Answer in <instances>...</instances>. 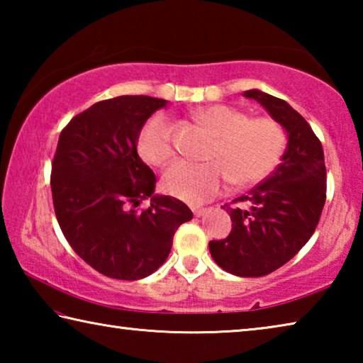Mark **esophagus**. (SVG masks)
<instances>
[{"mask_svg":"<svg viewBox=\"0 0 363 363\" xmlns=\"http://www.w3.org/2000/svg\"><path fill=\"white\" fill-rule=\"evenodd\" d=\"M192 213L195 214L196 218L203 216V214L206 213V208H200V206H192Z\"/></svg>","mask_w":363,"mask_h":363,"instance_id":"1","label":"esophagus"}]
</instances>
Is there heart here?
Listing matches in <instances>:
<instances>
[{
  "label": "heart",
  "mask_w": 363,
  "mask_h": 363,
  "mask_svg": "<svg viewBox=\"0 0 363 363\" xmlns=\"http://www.w3.org/2000/svg\"><path fill=\"white\" fill-rule=\"evenodd\" d=\"M196 123L214 136L206 153L210 162H177L163 176V189L189 203L214 199L232 179L237 186L262 181L279 163L285 133L266 116L250 118L243 110L211 104L194 110ZM138 150L149 164L164 167L176 155L173 125L164 113L152 115L140 128Z\"/></svg>",
  "instance_id": "1"
}]
</instances>
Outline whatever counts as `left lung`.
I'll return each instance as SVG.
<instances>
[{
    "label": "left lung",
    "instance_id": "1",
    "mask_svg": "<svg viewBox=\"0 0 363 363\" xmlns=\"http://www.w3.org/2000/svg\"><path fill=\"white\" fill-rule=\"evenodd\" d=\"M285 128L288 144L281 163L266 181L235 201L250 210L229 208L232 230L210 242L219 267L238 277H262L284 266L309 242L327 199V169L318 138L290 104L262 93L245 91Z\"/></svg>",
    "mask_w": 363,
    "mask_h": 363
}]
</instances>
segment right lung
I'll return each mask as SVG.
<instances>
[{
  "label": "right lung",
  "instance_id": "right-lung-1",
  "mask_svg": "<svg viewBox=\"0 0 363 363\" xmlns=\"http://www.w3.org/2000/svg\"><path fill=\"white\" fill-rule=\"evenodd\" d=\"M164 99L120 96L73 116L59 136L51 190L57 223L73 251L97 272L139 280L167 261L174 232L192 211L155 195L157 177L138 155V136ZM151 199L147 211L140 201Z\"/></svg>",
  "mask_w": 363,
  "mask_h": 363
}]
</instances>
